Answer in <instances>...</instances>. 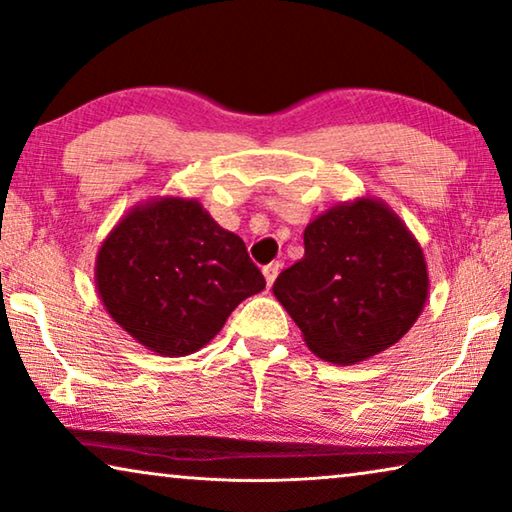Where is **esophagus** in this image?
Returning a JSON list of instances; mask_svg holds the SVG:
<instances>
[{"label":"esophagus","instance_id":"esophagus-1","mask_svg":"<svg viewBox=\"0 0 512 512\" xmlns=\"http://www.w3.org/2000/svg\"><path fill=\"white\" fill-rule=\"evenodd\" d=\"M280 266H282V264H278V262H271V264H266V266H264L262 273H264L266 287H271L273 282H276V278H278V271H280Z\"/></svg>","mask_w":512,"mask_h":512}]
</instances>
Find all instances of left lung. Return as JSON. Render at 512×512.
Instances as JSON below:
<instances>
[{
  "label": "left lung",
  "instance_id": "8db88e82",
  "mask_svg": "<svg viewBox=\"0 0 512 512\" xmlns=\"http://www.w3.org/2000/svg\"><path fill=\"white\" fill-rule=\"evenodd\" d=\"M303 246L273 294L322 361L352 365L384 352L423 312L430 292L423 248L377 197L324 211L305 227Z\"/></svg>",
  "mask_w": 512,
  "mask_h": 512
}]
</instances>
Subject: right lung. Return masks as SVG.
Here are the masks:
<instances>
[{
	"label": "right lung",
	"instance_id": "right-lung-1",
	"mask_svg": "<svg viewBox=\"0 0 512 512\" xmlns=\"http://www.w3.org/2000/svg\"><path fill=\"white\" fill-rule=\"evenodd\" d=\"M94 280L108 315L160 356H188L216 338L266 280L241 236L197 200L151 197L112 227Z\"/></svg>",
	"mask_w": 512,
	"mask_h": 512
}]
</instances>
